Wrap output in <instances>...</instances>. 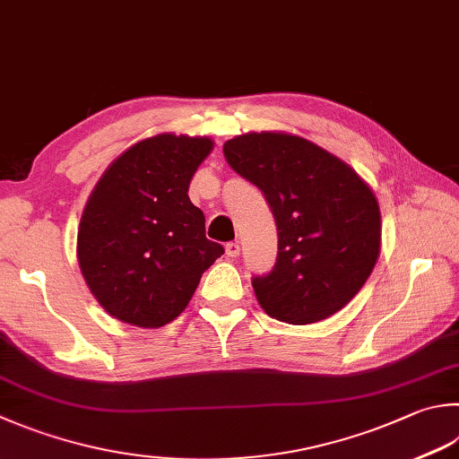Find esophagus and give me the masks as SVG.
Listing matches in <instances>:
<instances>
[{"instance_id": "34e87169", "label": "esophagus", "mask_w": 459, "mask_h": 459, "mask_svg": "<svg viewBox=\"0 0 459 459\" xmlns=\"http://www.w3.org/2000/svg\"><path fill=\"white\" fill-rule=\"evenodd\" d=\"M226 255L228 257H238L239 255V244H236V241H230V244L226 246Z\"/></svg>"}]
</instances>
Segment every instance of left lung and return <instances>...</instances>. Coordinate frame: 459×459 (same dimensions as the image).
<instances>
[{"label": "left lung", "mask_w": 459, "mask_h": 459, "mask_svg": "<svg viewBox=\"0 0 459 459\" xmlns=\"http://www.w3.org/2000/svg\"><path fill=\"white\" fill-rule=\"evenodd\" d=\"M233 171L262 189L278 226V259L252 280L259 306L304 325L348 306L374 272L379 205L348 163L304 137L262 132L223 143Z\"/></svg>", "instance_id": "obj_1"}]
</instances>
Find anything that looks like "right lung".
<instances>
[{
  "label": "right lung",
  "mask_w": 459,
  "mask_h": 459,
  "mask_svg": "<svg viewBox=\"0 0 459 459\" xmlns=\"http://www.w3.org/2000/svg\"><path fill=\"white\" fill-rule=\"evenodd\" d=\"M212 150L210 137L153 135L119 155L93 187L77 230V262L93 298L119 322H174L223 254L187 195Z\"/></svg>",
  "instance_id": "obj_1"
}]
</instances>
